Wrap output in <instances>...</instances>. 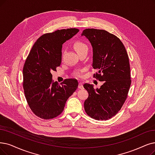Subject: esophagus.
I'll use <instances>...</instances> for the list:
<instances>
[{"label":"esophagus","mask_w":155,"mask_h":155,"mask_svg":"<svg viewBox=\"0 0 155 155\" xmlns=\"http://www.w3.org/2000/svg\"><path fill=\"white\" fill-rule=\"evenodd\" d=\"M78 88H79V89H83V83L82 82H80V83H79Z\"/></svg>","instance_id":"34e87169"}]
</instances>
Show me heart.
Segmentation results:
<instances>
[{"label":"heart","mask_w":155,"mask_h":155,"mask_svg":"<svg viewBox=\"0 0 155 155\" xmlns=\"http://www.w3.org/2000/svg\"><path fill=\"white\" fill-rule=\"evenodd\" d=\"M74 48L75 49V50L76 51L77 53L81 51L83 49H88V46L86 45L84 42H82V41H76L75 43H74ZM76 75L78 77H80L81 76V72L80 71H78L76 72Z\"/></svg>","instance_id":"1"}]
</instances>
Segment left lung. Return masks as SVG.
<instances>
[{
  "label": "left lung",
  "instance_id": "8db88e82",
  "mask_svg": "<svg viewBox=\"0 0 155 155\" xmlns=\"http://www.w3.org/2000/svg\"><path fill=\"white\" fill-rule=\"evenodd\" d=\"M81 36L88 39L93 49L94 76L104 81L100 88L84 84L88 97L84 102L85 112L97 120H107L121 109L131 84L130 67L124 45L114 35L104 30L86 28Z\"/></svg>",
  "mask_w": 155,
  "mask_h": 155
}]
</instances>
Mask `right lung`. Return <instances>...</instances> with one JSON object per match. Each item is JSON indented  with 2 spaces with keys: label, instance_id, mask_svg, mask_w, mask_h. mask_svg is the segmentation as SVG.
I'll list each match as a JSON object with an SVG mask.
<instances>
[{
  "label": "right lung",
  "instance_id": "obj_1",
  "mask_svg": "<svg viewBox=\"0 0 155 155\" xmlns=\"http://www.w3.org/2000/svg\"><path fill=\"white\" fill-rule=\"evenodd\" d=\"M78 32V28H67L42 35L34 43L24 64L25 95L30 109L42 119L60 115L78 88L76 79H67L60 84L54 81L51 72L61 64L62 45Z\"/></svg>",
  "mask_w": 155,
  "mask_h": 155
}]
</instances>
